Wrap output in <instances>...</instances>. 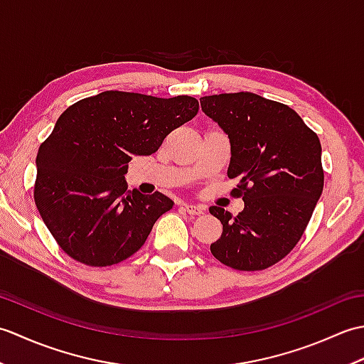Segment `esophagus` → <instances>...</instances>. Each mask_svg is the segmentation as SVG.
Listing matches in <instances>:
<instances>
[{"mask_svg":"<svg viewBox=\"0 0 364 364\" xmlns=\"http://www.w3.org/2000/svg\"><path fill=\"white\" fill-rule=\"evenodd\" d=\"M183 206H184V211H186L191 215H200V214H203V211H205V208L202 205L186 203V205H183Z\"/></svg>","mask_w":364,"mask_h":364,"instance_id":"1","label":"esophagus"}]
</instances>
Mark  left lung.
I'll use <instances>...</instances> for the list:
<instances>
[{
  "instance_id": "left-lung-1",
  "label": "left lung",
  "mask_w": 364,
  "mask_h": 364,
  "mask_svg": "<svg viewBox=\"0 0 364 364\" xmlns=\"http://www.w3.org/2000/svg\"><path fill=\"white\" fill-rule=\"evenodd\" d=\"M203 112L219 123L231 144L228 178H237V215L211 206L222 236L211 253L237 270L277 264L300 241L323 189L318 134L283 103L252 92L200 98Z\"/></svg>"
}]
</instances>
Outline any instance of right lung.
Segmentation results:
<instances>
[{
  "mask_svg": "<svg viewBox=\"0 0 364 364\" xmlns=\"http://www.w3.org/2000/svg\"><path fill=\"white\" fill-rule=\"evenodd\" d=\"M197 112L194 97L106 90L60 114L38 146L34 200L68 257L106 267L141 249L173 202L161 192L127 191L128 162L156 151L167 134Z\"/></svg>",
  "mask_w": 364,
  "mask_h": 364,
  "instance_id": "right-lung-1",
  "label": "right lung"
}]
</instances>
